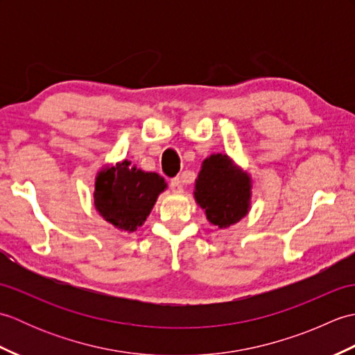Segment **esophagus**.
<instances>
[{
    "instance_id": "obj_1",
    "label": "esophagus",
    "mask_w": 355,
    "mask_h": 355,
    "mask_svg": "<svg viewBox=\"0 0 355 355\" xmlns=\"http://www.w3.org/2000/svg\"><path fill=\"white\" fill-rule=\"evenodd\" d=\"M171 191L173 193H182L183 192V183H182V178L175 177L171 180Z\"/></svg>"
}]
</instances>
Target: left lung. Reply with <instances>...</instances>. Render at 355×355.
Returning <instances> with one entry per match:
<instances>
[{
  "instance_id": "obj_1",
  "label": "left lung",
  "mask_w": 355,
  "mask_h": 355,
  "mask_svg": "<svg viewBox=\"0 0 355 355\" xmlns=\"http://www.w3.org/2000/svg\"><path fill=\"white\" fill-rule=\"evenodd\" d=\"M193 195L207 220L225 229L248 214L252 180L229 155L212 154L202 162Z\"/></svg>"
}]
</instances>
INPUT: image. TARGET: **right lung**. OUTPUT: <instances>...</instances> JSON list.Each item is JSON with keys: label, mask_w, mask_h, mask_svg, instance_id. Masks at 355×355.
<instances>
[{"label": "right lung", "mask_w": 355, "mask_h": 355, "mask_svg": "<svg viewBox=\"0 0 355 355\" xmlns=\"http://www.w3.org/2000/svg\"><path fill=\"white\" fill-rule=\"evenodd\" d=\"M123 160L97 173L94 206L105 221L123 232H134L146 221L157 197L166 189L164 178Z\"/></svg>", "instance_id": "obj_1"}]
</instances>
